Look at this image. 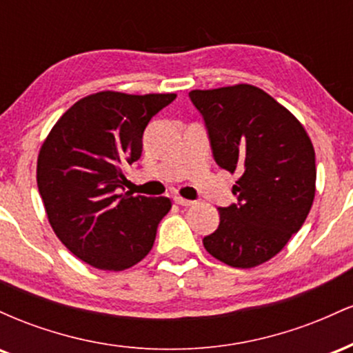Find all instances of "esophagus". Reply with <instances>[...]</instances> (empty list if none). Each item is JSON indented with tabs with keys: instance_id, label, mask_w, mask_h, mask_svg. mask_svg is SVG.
<instances>
[{
	"instance_id": "esophagus-1",
	"label": "esophagus",
	"mask_w": 353,
	"mask_h": 353,
	"mask_svg": "<svg viewBox=\"0 0 353 353\" xmlns=\"http://www.w3.org/2000/svg\"><path fill=\"white\" fill-rule=\"evenodd\" d=\"M174 202H176V204H179V205H184V208H190V205L196 204V202H194V201L184 199V197H181V196L174 197Z\"/></svg>"
}]
</instances>
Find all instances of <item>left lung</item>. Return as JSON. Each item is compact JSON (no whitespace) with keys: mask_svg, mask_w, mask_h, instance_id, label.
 <instances>
[{"mask_svg":"<svg viewBox=\"0 0 353 353\" xmlns=\"http://www.w3.org/2000/svg\"><path fill=\"white\" fill-rule=\"evenodd\" d=\"M204 117L216 163L239 174L236 204L202 239L205 250L237 269L272 259L302 228L315 197V151L303 125L250 84L189 92Z\"/></svg>","mask_w":353,"mask_h":353,"instance_id":"1","label":"left lung"}]
</instances>
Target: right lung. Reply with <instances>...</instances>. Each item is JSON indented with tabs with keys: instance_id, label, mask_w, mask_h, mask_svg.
I'll return each mask as SVG.
<instances>
[{
	"instance_id": "obj_1",
	"label": "right lung",
	"mask_w": 353,
	"mask_h": 353,
	"mask_svg": "<svg viewBox=\"0 0 353 353\" xmlns=\"http://www.w3.org/2000/svg\"><path fill=\"white\" fill-rule=\"evenodd\" d=\"M176 94L101 91L59 117L39 149L36 181L52 230L76 257L103 270L143 261L168 197L121 192L124 168L143 154L144 129Z\"/></svg>"
}]
</instances>
